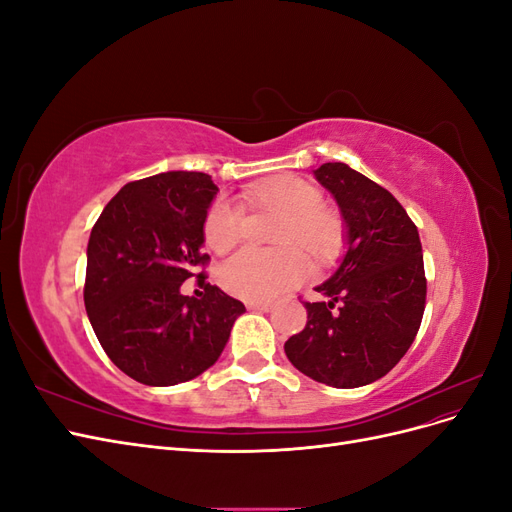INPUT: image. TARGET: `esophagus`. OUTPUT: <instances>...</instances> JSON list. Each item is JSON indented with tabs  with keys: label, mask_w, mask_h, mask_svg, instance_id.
Segmentation results:
<instances>
[{
	"label": "esophagus",
	"mask_w": 512,
	"mask_h": 512,
	"mask_svg": "<svg viewBox=\"0 0 512 512\" xmlns=\"http://www.w3.org/2000/svg\"><path fill=\"white\" fill-rule=\"evenodd\" d=\"M247 309H252V312H262V314H269L271 309H273V305H271V303H254V301H250V303H247Z\"/></svg>",
	"instance_id": "1"
}]
</instances>
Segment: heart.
<instances>
[{
    "label": "heart",
    "instance_id": "b5f03b06",
    "mask_svg": "<svg viewBox=\"0 0 512 512\" xmlns=\"http://www.w3.org/2000/svg\"><path fill=\"white\" fill-rule=\"evenodd\" d=\"M245 203L284 215L277 232L280 252H258L252 247L232 254L220 267V284L243 301H273L309 275L301 247L318 262L333 260L344 243V224L339 215L322 207V194L301 179L277 177L258 183L243 194ZM245 215L230 200H215L205 215V243L215 252H226L243 239Z\"/></svg>",
    "mask_w": 512,
    "mask_h": 512
}]
</instances>
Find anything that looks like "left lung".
<instances>
[{
	"label": "left lung",
	"mask_w": 512,
	"mask_h": 512,
	"mask_svg": "<svg viewBox=\"0 0 512 512\" xmlns=\"http://www.w3.org/2000/svg\"><path fill=\"white\" fill-rule=\"evenodd\" d=\"M314 175L342 211L346 254L284 350L312 380L356 389L389 374L414 342L427 297L423 247L406 209L376 181L344 162Z\"/></svg>",
	"instance_id": "left-lung-1"
}]
</instances>
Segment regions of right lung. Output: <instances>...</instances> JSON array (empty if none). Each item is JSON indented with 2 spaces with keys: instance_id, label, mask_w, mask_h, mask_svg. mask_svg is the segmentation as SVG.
<instances>
[{
  "instance_id": "right-lung-1",
  "label": "right lung",
  "mask_w": 512,
  "mask_h": 512,
  "mask_svg": "<svg viewBox=\"0 0 512 512\" xmlns=\"http://www.w3.org/2000/svg\"><path fill=\"white\" fill-rule=\"evenodd\" d=\"M218 185L205 173L170 170L132 181L111 198L87 245L85 309L100 346L123 374L173 386L203 374L245 305L205 284L200 299L181 284L205 267V215Z\"/></svg>"
}]
</instances>
